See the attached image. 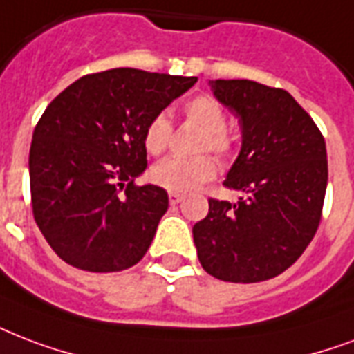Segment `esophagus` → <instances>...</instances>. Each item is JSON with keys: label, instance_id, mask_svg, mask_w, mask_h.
Instances as JSON below:
<instances>
[{"label": "esophagus", "instance_id": "34e87169", "mask_svg": "<svg viewBox=\"0 0 354 354\" xmlns=\"http://www.w3.org/2000/svg\"><path fill=\"white\" fill-rule=\"evenodd\" d=\"M182 201H183V196L180 195V193H169V202H171L172 206H174V204H180Z\"/></svg>", "mask_w": 354, "mask_h": 354}]
</instances>
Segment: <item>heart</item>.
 <instances>
[{
  "instance_id": "heart-1",
  "label": "heart",
  "mask_w": 354,
  "mask_h": 354,
  "mask_svg": "<svg viewBox=\"0 0 354 354\" xmlns=\"http://www.w3.org/2000/svg\"><path fill=\"white\" fill-rule=\"evenodd\" d=\"M183 115L189 122L202 129L201 139H198L201 152L209 150L223 159L230 158L234 142L226 131V115L217 100L206 96V94L195 96L183 105ZM171 137V120L165 113H158L145 126L142 142L148 152L159 156L167 150ZM215 172H217L215 161L207 156L191 159L167 158L152 167L150 178L153 183H158L159 187L167 189V191L189 193V191L201 187L202 183L213 180Z\"/></svg>"
}]
</instances>
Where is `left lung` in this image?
<instances>
[{"mask_svg":"<svg viewBox=\"0 0 354 354\" xmlns=\"http://www.w3.org/2000/svg\"><path fill=\"white\" fill-rule=\"evenodd\" d=\"M215 98L241 126V152L225 185L245 193L236 204L209 198L193 226L204 271L252 284L284 273L319 226L327 191L325 139L284 88L249 80L209 81Z\"/></svg>","mask_w":354,"mask_h":354,"instance_id":"8db88e82","label":"left lung"}]
</instances>
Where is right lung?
<instances>
[{
	"instance_id": "1",
	"label": "right lung",
	"mask_w": 354,
	"mask_h": 354,
	"mask_svg": "<svg viewBox=\"0 0 354 354\" xmlns=\"http://www.w3.org/2000/svg\"><path fill=\"white\" fill-rule=\"evenodd\" d=\"M196 77L113 68L74 81L42 113L29 150L33 217L55 254L113 273L147 254L169 196L135 185L147 169L145 126Z\"/></svg>"
}]
</instances>
